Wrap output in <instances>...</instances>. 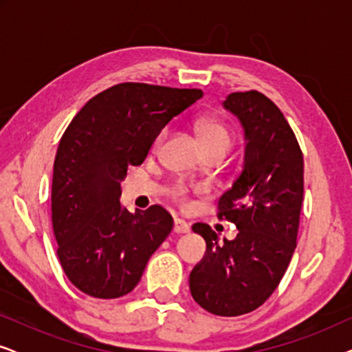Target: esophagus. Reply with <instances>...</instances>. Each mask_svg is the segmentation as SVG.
Instances as JSON below:
<instances>
[{"label": "esophagus", "instance_id": "34e87169", "mask_svg": "<svg viewBox=\"0 0 352 352\" xmlns=\"http://www.w3.org/2000/svg\"><path fill=\"white\" fill-rule=\"evenodd\" d=\"M190 230V226L187 221L181 219V218H176L175 219V232L176 234H187Z\"/></svg>", "mask_w": 352, "mask_h": 352}]
</instances>
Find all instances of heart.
<instances>
[{
  "mask_svg": "<svg viewBox=\"0 0 352 352\" xmlns=\"http://www.w3.org/2000/svg\"><path fill=\"white\" fill-rule=\"evenodd\" d=\"M197 129H199L201 144H204L205 148H223V151L229 152L230 146H232V134H230V131L224 126V124L213 122V120H201V122L197 124ZM165 138L166 129H163L155 139V148L162 146ZM192 192H197V189H190V187L184 184V182H175V184L168 187V194H170L171 199L175 200L177 205L182 206V208H187V206L190 205Z\"/></svg>",
  "mask_w": 352,
  "mask_h": 352,
  "instance_id": "b5f03b06",
  "label": "heart"
}]
</instances>
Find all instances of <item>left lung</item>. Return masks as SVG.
I'll return each instance as SVG.
<instances>
[{
	"label": "left lung",
	"mask_w": 352,
	"mask_h": 352,
	"mask_svg": "<svg viewBox=\"0 0 352 352\" xmlns=\"http://www.w3.org/2000/svg\"><path fill=\"white\" fill-rule=\"evenodd\" d=\"M224 107L245 128V163L218 201V218L239 229L219 242L205 223L192 230L206 242V256L189 277L192 298L214 316L258 309L280 283L296 248L305 194V162L280 109L259 91L232 93Z\"/></svg>",
	"instance_id": "obj_1"
}]
</instances>
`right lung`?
<instances>
[{
	"instance_id": "add662e5",
	"label": "right lung",
	"mask_w": 352,
	"mask_h": 352,
	"mask_svg": "<svg viewBox=\"0 0 352 352\" xmlns=\"http://www.w3.org/2000/svg\"><path fill=\"white\" fill-rule=\"evenodd\" d=\"M204 91L120 83L96 94L75 115L57 148L51 211L57 256L86 295H128L173 230L160 205L122 208V181L146 160L158 134Z\"/></svg>"
}]
</instances>
